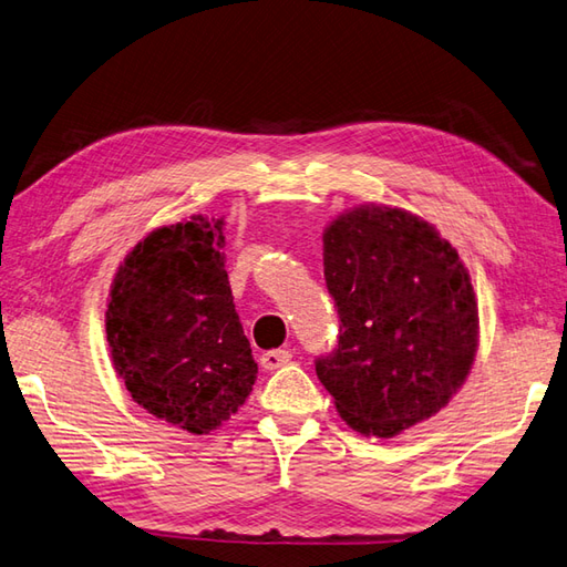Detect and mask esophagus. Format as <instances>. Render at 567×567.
<instances>
[{"label": "esophagus", "instance_id": "1", "mask_svg": "<svg viewBox=\"0 0 567 567\" xmlns=\"http://www.w3.org/2000/svg\"><path fill=\"white\" fill-rule=\"evenodd\" d=\"M288 361H291V351L288 349H271V351H264V354L259 357L261 369H267V371L281 369Z\"/></svg>", "mask_w": 567, "mask_h": 567}]
</instances>
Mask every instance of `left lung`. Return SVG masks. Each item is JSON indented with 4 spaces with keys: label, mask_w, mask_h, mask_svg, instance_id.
Here are the masks:
<instances>
[{
    "label": "left lung",
    "mask_w": 567,
    "mask_h": 567,
    "mask_svg": "<svg viewBox=\"0 0 567 567\" xmlns=\"http://www.w3.org/2000/svg\"><path fill=\"white\" fill-rule=\"evenodd\" d=\"M337 347L316 361L339 417L390 439L434 417L468 379L477 303L458 251L402 208L359 206L322 235Z\"/></svg>",
    "instance_id": "left-lung-1"
}]
</instances>
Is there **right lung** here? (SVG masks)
I'll use <instances>...</instances> for the list:
<instances>
[{"label": "right lung", "instance_id": "add662e5", "mask_svg": "<svg viewBox=\"0 0 567 567\" xmlns=\"http://www.w3.org/2000/svg\"><path fill=\"white\" fill-rule=\"evenodd\" d=\"M223 225L192 216L153 230L123 259L109 293L113 369L137 405L188 434L230 420L257 381Z\"/></svg>", "mask_w": 567, "mask_h": 567}]
</instances>
